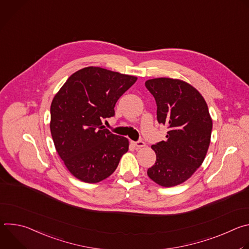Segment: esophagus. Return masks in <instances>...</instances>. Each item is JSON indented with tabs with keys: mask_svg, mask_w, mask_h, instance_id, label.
I'll list each match as a JSON object with an SVG mask.
<instances>
[{
	"mask_svg": "<svg viewBox=\"0 0 249 249\" xmlns=\"http://www.w3.org/2000/svg\"><path fill=\"white\" fill-rule=\"evenodd\" d=\"M133 144H134V146H135L136 148H143V147L146 146L145 142L142 141V140H139V141H137V142H133Z\"/></svg>",
	"mask_w": 249,
	"mask_h": 249,
	"instance_id": "1",
	"label": "esophagus"
}]
</instances>
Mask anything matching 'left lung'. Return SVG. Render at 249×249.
Here are the masks:
<instances>
[{"instance_id": "left-lung-1", "label": "left lung", "mask_w": 249, "mask_h": 249, "mask_svg": "<svg viewBox=\"0 0 249 249\" xmlns=\"http://www.w3.org/2000/svg\"><path fill=\"white\" fill-rule=\"evenodd\" d=\"M145 86L155 97L158 122L168 129L166 140L152 146L157 160L148 175L160 186L178 185L206 157L213 127L208 105L196 89L180 80L159 78Z\"/></svg>"}]
</instances>
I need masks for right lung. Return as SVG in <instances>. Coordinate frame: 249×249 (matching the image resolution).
I'll return each mask as SVG.
<instances>
[{"label":"right lung","instance_id":"1","mask_svg":"<svg viewBox=\"0 0 249 249\" xmlns=\"http://www.w3.org/2000/svg\"><path fill=\"white\" fill-rule=\"evenodd\" d=\"M136 77L99 67L71 76L51 103L50 130L56 151L78 179L96 183L107 178L128 151L126 138L113 134L102 120L115 115L120 96Z\"/></svg>","mask_w":249,"mask_h":249}]
</instances>
